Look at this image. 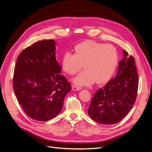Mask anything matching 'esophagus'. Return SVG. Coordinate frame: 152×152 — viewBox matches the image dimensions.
I'll return each instance as SVG.
<instances>
[{"label": "esophagus", "instance_id": "34e87169", "mask_svg": "<svg viewBox=\"0 0 152 152\" xmlns=\"http://www.w3.org/2000/svg\"><path fill=\"white\" fill-rule=\"evenodd\" d=\"M82 89V87L80 86H77L76 85H72V89L74 90V91H78V90H80Z\"/></svg>", "mask_w": 152, "mask_h": 152}]
</instances>
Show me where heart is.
Listing matches in <instances>:
<instances>
[{"mask_svg": "<svg viewBox=\"0 0 152 152\" xmlns=\"http://www.w3.org/2000/svg\"><path fill=\"white\" fill-rule=\"evenodd\" d=\"M118 64V55L114 47L94 41H86L75 48V54L65 53L62 68L69 75L80 71L83 65L84 70L73 80L80 86L94 83L104 84L113 76Z\"/></svg>", "mask_w": 152, "mask_h": 152, "instance_id": "heart-1", "label": "heart"}]
</instances>
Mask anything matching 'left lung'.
Instances as JSON below:
<instances>
[{"instance_id":"8db88e82","label":"left lung","mask_w":152,"mask_h":152,"mask_svg":"<svg viewBox=\"0 0 152 152\" xmlns=\"http://www.w3.org/2000/svg\"><path fill=\"white\" fill-rule=\"evenodd\" d=\"M118 63L116 76L99 89L92 97L88 114L92 120L103 124H114L126 115L135 104L138 87V75L132 56Z\"/></svg>"}]
</instances>
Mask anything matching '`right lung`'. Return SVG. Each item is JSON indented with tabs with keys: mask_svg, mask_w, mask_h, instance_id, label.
Wrapping results in <instances>:
<instances>
[{
	"mask_svg": "<svg viewBox=\"0 0 152 152\" xmlns=\"http://www.w3.org/2000/svg\"><path fill=\"white\" fill-rule=\"evenodd\" d=\"M55 42L43 39L25 48L17 59L13 88L18 103L33 119L48 121L60 113L71 84L60 73Z\"/></svg>",
	"mask_w": 152,
	"mask_h": 152,
	"instance_id": "obj_1",
	"label": "right lung"
}]
</instances>
